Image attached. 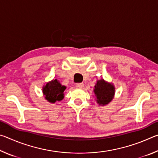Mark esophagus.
I'll use <instances>...</instances> for the list:
<instances>
[{
	"mask_svg": "<svg viewBox=\"0 0 158 158\" xmlns=\"http://www.w3.org/2000/svg\"><path fill=\"white\" fill-rule=\"evenodd\" d=\"M84 84H83V83H77V84H76V85H77V88H79V89H82L83 87H84Z\"/></svg>",
	"mask_w": 158,
	"mask_h": 158,
	"instance_id": "34e87169",
	"label": "esophagus"
}]
</instances>
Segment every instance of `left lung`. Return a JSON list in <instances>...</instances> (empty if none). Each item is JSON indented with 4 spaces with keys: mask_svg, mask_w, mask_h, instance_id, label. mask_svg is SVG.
Here are the masks:
<instances>
[{
    "mask_svg": "<svg viewBox=\"0 0 158 158\" xmlns=\"http://www.w3.org/2000/svg\"><path fill=\"white\" fill-rule=\"evenodd\" d=\"M114 89L113 85L107 84L103 79L98 81L95 85L94 93L99 105H105L111 102L114 95Z\"/></svg>",
    "mask_w": 158,
    "mask_h": 158,
    "instance_id": "1",
    "label": "left lung"
}]
</instances>
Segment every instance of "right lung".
<instances>
[{
    "label": "right lung",
    "mask_w": 158,
    "mask_h": 158,
    "mask_svg": "<svg viewBox=\"0 0 158 158\" xmlns=\"http://www.w3.org/2000/svg\"><path fill=\"white\" fill-rule=\"evenodd\" d=\"M66 89L65 86L61 85L57 79L53 80L46 84L43 88V93L45 99L50 102H55L56 101H60L64 98L63 93Z\"/></svg>",
    "instance_id": "right-lung-1"
}]
</instances>
